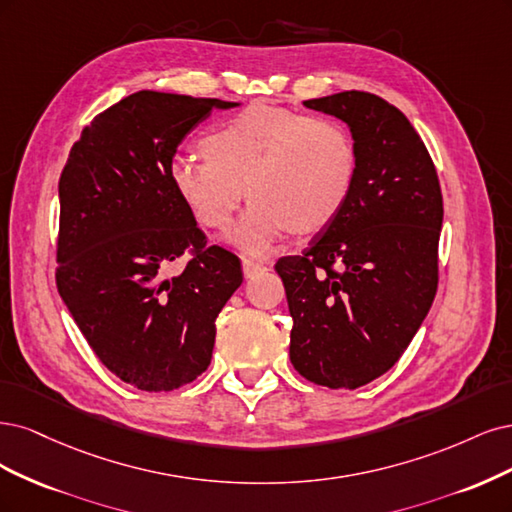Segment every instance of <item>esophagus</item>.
<instances>
[{
	"instance_id": "1",
	"label": "esophagus",
	"mask_w": 512,
	"mask_h": 512,
	"mask_svg": "<svg viewBox=\"0 0 512 512\" xmlns=\"http://www.w3.org/2000/svg\"><path fill=\"white\" fill-rule=\"evenodd\" d=\"M242 270H244V276H246V278H255V276L266 272L268 266H266V263H261V261L244 259V261H242Z\"/></svg>"
}]
</instances>
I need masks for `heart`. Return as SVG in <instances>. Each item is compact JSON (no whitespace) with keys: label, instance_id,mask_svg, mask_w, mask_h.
<instances>
[{"label":"heart","instance_id":"b5f03b06","mask_svg":"<svg viewBox=\"0 0 512 512\" xmlns=\"http://www.w3.org/2000/svg\"><path fill=\"white\" fill-rule=\"evenodd\" d=\"M204 159L178 157L170 180L195 219L227 229L246 253H266L289 229L310 236L332 223L355 187V142L340 121L274 106H249L200 142Z\"/></svg>","mask_w":512,"mask_h":512}]
</instances>
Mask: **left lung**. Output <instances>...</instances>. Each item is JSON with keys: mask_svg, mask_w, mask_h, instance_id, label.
Returning a JSON list of instances; mask_svg holds the SVG:
<instances>
[{"mask_svg": "<svg viewBox=\"0 0 512 512\" xmlns=\"http://www.w3.org/2000/svg\"><path fill=\"white\" fill-rule=\"evenodd\" d=\"M304 106L351 127L357 174L323 234L274 266L293 319L289 357L310 383L357 389L402 357L430 312L442 191L417 129L383 97L342 91Z\"/></svg>", "mask_w": 512, "mask_h": 512, "instance_id": "left-lung-1", "label": "left lung"}]
</instances>
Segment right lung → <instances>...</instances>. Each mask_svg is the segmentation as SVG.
Masks as SVG:
<instances>
[{
  "label": "right lung",
  "mask_w": 512,
  "mask_h": 512,
  "mask_svg": "<svg viewBox=\"0 0 512 512\" xmlns=\"http://www.w3.org/2000/svg\"><path fill=\"white\" fill-rule=\"evenodd\" d=\"M234 106L138 91L82 129L59 178V295L102 364L142 391L210 366L214 321L242 283L238 255L208 244L170 180L189 131ZM180 256L186 270L166 277Z\"/></svg>",
  "instance_id": "1"
}]
</instances>
